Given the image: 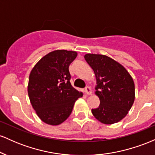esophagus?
<instances>
[{
  "label": "esophagus",
  "instance_id": "esophagus-1",
  "mask_svg": "<svg viewBox=\"0 0 155 155\" xmlns=\"http://www.w3.org/2000/svg\"><path fill=\"white\" fill-rule=\"evenodd\" d=\"M84 92H85V93L87 94V95H92V90H91V88L90 87H88V86L86 87H85Z\"/></svg>",
  "mask_w": 155,
  "mask_h": 155
}]
</instances>
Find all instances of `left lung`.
Masks as SVG:
<instances>
[{"label": "left lung", "mask_w": 155, "mask_h": 155, "mask_svg": "<svg viewBox=\"0 0 155 155\" xmlns=\"http://www.w3.org/2000/svg\"><path fill=\"white\" fill-rule=\"evenodd\" d=\"M84 59L95 74V94L101 101L99 107L92 109V114L106 124L120 122L134 102L133 78L121 64L106 55L87 54Z\"/></svg>", "instance_id": "8db88e82"}]
</instances>
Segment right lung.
<instances>
[{
    "label": "right lung",
    "mask_w": 155,
    "mask_h": 155,
    "mask_svg": "<svg viewBox=\"0 0 155 155\" xmlns=\"http://www.w3.org/2000/svg\"><path fill=\"white\" fill-rule=\"evenodd\" d=\"M77 52L55 50L43 57L32 69L28 92L39 118L51 125L63 123L71 114L74 105L82 92L70 82L69 65Z\"/></svg>",
    "instance_id": "right-lung-1"
}]
</instances>
